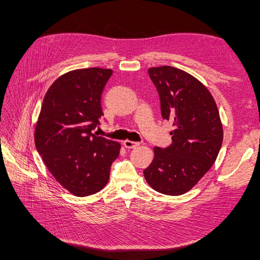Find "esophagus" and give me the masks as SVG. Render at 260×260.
Returning a JSON list of instances; mask_svg holds the SVG:
<instances>
[{
    "mask_svg": "<svg viewBox=\"0 0 260 260\" xmlns=\"http://www.w3.org/2000/svg\"><path fill=\"white\" fill-rule=\"evenodd\" d=\"M137 145H139V143H137V142L128 141V140L124 141V146H125L126 148H134V147H136Z\"/></svg>",
    "mask_w": 260,
    "mask_h": 260,
    "instance_id": "obj_1",
    "label": "esophagus"
}]
</instances>
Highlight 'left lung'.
<instances>
[{"mask_svg": "<svg viewBox=\"0 0 260 260\" xmlns=\"http://www.w3.org/2000/svg\"><path fill=\"white\" fill-rule=\"evenodd\" d=\"M148 76L158 92L163 119L173 125V143L154 148L144 176L155 191L180 196L212 167L222 144V125L211 93L193 76L170 66L150 68Z\"/></svg>", "mask_w": 260, "mask_h": 260, "instance_id": "left-lung-1", "label": "left lung"}]
</instances>
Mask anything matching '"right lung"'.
I'll return each mask as SVG.
<instances>
[{"mask_svg":"<svg viewBox=\"0 0 260 260\" xmlns=\"http://www.w3.org/2000/svg\"><path fill=\"white\" fill-rule=\"evenodd\" d=\"M113 71H70L53 82L43 99L35 142L46 167L77 197L90 196L107 184L120 144L97 136L104 116L102 95Z\"/></svg>","mask_w":260,"mask_h":260,"instance_id":"1","label":"right lung"}]
</instances>
